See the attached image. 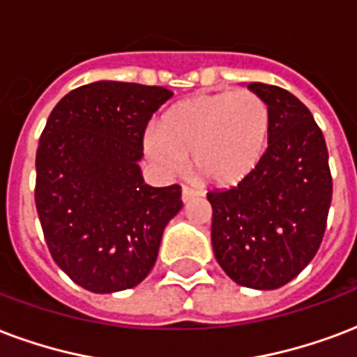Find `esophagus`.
<instances>
[{
  "instance_id": "esophagus-1",
  "label": "esophagus",
  "mask_w": 357,
  "mask_h": 357,
  "mask_svg": "<svg viewBox=\"0 0 357 357\" xmlns=\"http://www.w3.org/2000/svg\"><path fill=\"white\" fill-rule=\"evenodd\" d=\"M197 197H200V190L192 189V187H183V190H181V200L183 202H189V200Z\"/></svg>"
}]
</instances>
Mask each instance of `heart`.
I'll list each match as a JSON object with an SVG mask.
<instances>
[{
  "mask_svg": "<svg viewBox=\"0 0 357 357\" xmlns=\"http://www.w3.org/2000/svg\"><path fill=\"white\" fill-rule=\"evenodd\" d=\"M269 108L251 89L198 95L174 105L146 138L151 159L178 172L192 157L206 183L232 187L247 179L268 148Z\"/></svg>",
  "mask_w": 357,
  "mask_h": 357,
  "instance_id": "b5f03b06",
  "label": "heart"
}]
</instances>
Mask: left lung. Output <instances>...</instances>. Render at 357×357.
<instances>
[{"instance_id": "obj_1", "label": "left lung", "mask_w": 357, "mask_h": 357, "mask_svg": "<svg viewBox=\"0 0 357 357\" xmlns=\"http://www.w3.org/2000/svg\"><path fill=\"white\" fill-rule=\"evenodd\" d=\"M269 108L268 149L258 168L227 190H209L211 245L232 281L275 290L298 277L322 243L333 181L311 110L290 91L252 82Z\"/></svg>"}]
</instances>
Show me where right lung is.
I'll return each instance as SVG.
<instances>
[{"mask_svg": "<svg viewBox=\"0 0 357 357\" xmlns=\"http://www.w3.org/2000/svg\"><path fill=\"white\" fill-rule=\"evenodd\" d=\"M172 91L100 80L67 93L37 148L35 206L54 262L95 294L142 282L181 187L144 183V132Z\"/></svg>", "mask_w": 357, "mask_h": 357, "instance_id": "right-lung-1", "label": "right lung"}]
</instances>
